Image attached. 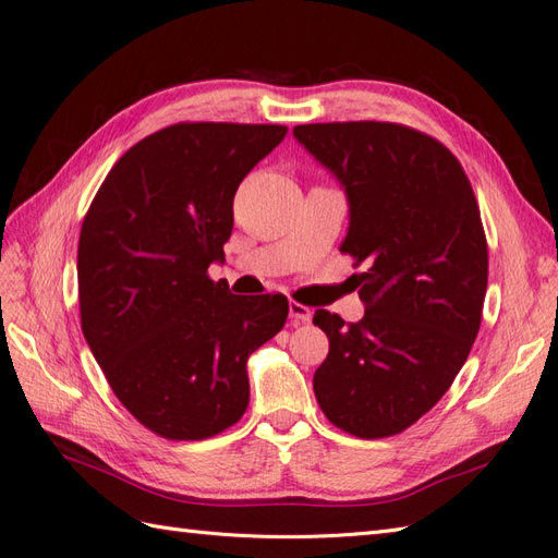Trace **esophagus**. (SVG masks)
<instances>
[{
  "label": "esophagus",
  "instance_id": "1",
  "mask_svg": "<svg viewBox=\"0 0 558 558\" xmlns=\"http://www.w3.org/2000/svg\"><path fill=\"white\" fill-rule=\"evenodd\" d=\"M289 314H291V322H293V326L310 324V322H312V316H314V312H312L310 307L300 305V303H291V305H289Z\"/></svg>",
  "mask_w": 558,
  "mask_h": 558
}]
</instances>
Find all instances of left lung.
Wrapping results in <instances>:
<instances>
[{"label":"left lung","instance_id":"left-lung-1","mask_svg":"<svg viewBox=\"0 0 558 558\" xmlns=\"http://www.w3.org/2000/svg\"><path fill=\"white\" fill-rule=\"evenodd\" d=\"M293 138L344 190L340 251L366 265L364 319L314 314L330 342L314 395L336 427L383 439L446 395L476 340L488 283L478 204L460 161L409 126L300 124Z\"/></svg>","mask_w":558,"mask_h":558}]
</instances>
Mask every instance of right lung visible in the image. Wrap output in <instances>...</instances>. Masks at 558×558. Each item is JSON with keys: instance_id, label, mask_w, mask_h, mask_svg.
<instances>
[{"instance_id": "add662e5", "label": "right lung", "mask_w": 558, "mask_h": 558, "mask_svg": "<svg viewBox=\"0 0 558 558\" xmlns=\"http://www.w3.org/2000/svg\"><path fill=\"white\" fill-rule=\"evenodd\" d=\"M277 124H175L119 159L80 234L82 330L117 399L163 439L197 441L248 405V356L289 316L283 295L242 298L208 279L248 171Z\"/></svg>"}]
</instances>
